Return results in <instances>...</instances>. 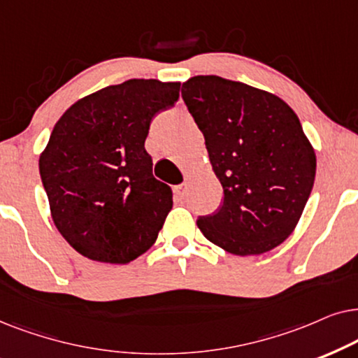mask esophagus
Wrapping results in <instances>:
<instances>
[{"label": "esophagus", "instance_id": "esophagus-1", "mask_svg": "<svg viewBox=\"0 0 358 358\" xmlns=\"http://www.w3.org/2000/svg\"><path fill=\"white\" fill-rule=\"evenodd\" d=\"M175 196L182 201V199L187 198V183H182L178 185V187H175Z\"/></svg>", "mask_w": 358, "mask_h": 358}]
</instances>
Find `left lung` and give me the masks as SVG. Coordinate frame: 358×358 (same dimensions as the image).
<instances>
[{
  "mask_svg": "<svg viewBox=\"0 0 358 358\" xmlns=\"http://www.w3.org/2000/svg\"><path fill=\"white\" fill-rule=\"evenodd\" d=\"M182 98L204 136L224 189L222 206L196 221L234 255H260L287 241L311 194L316 154L296 113L264 90L198 75Z\"/></svg>",
  "mask_w": 358,
  "mask_h": 358,
  "instance_id": "obj_1",
  "label": "left lung"
}]
</instances>
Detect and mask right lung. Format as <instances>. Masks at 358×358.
<instances>
[{"label":"right lung","mask_w":358,"mask_h":358,"mask_svg":"<svg viewBox=\"0 0 358 358\" xmlns=\"http://www.w3.org/2000/svg\"><path fill=\"white\" fill-rule=\"evenodd\" d=\"M178 82L134 78L78 99L39 157L55 227L90 260L129 264L154 245L173 206L145 150L152 117L173 106Z\"/></svg>","instance_id":"right-lung-1"}]
</instances>
